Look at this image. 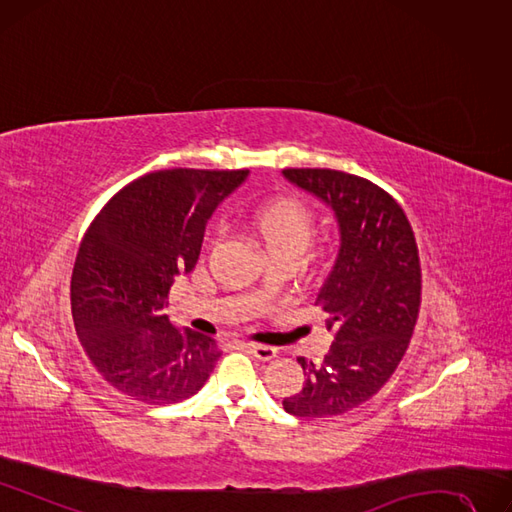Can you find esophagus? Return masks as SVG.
<instances>
[{
    "mask_svg": "<svg viewBox=\"0 0 512 512\" xmlns=\"http://www.w3.org/2000/svg\"><path fill=\"white\" fill-rule=\"evenodd\" d=\"M246 348H249V352L259 358V361H272V358L276 356V348L272 346H261V344H246Z\"/></svg>",
    "mask_w": 512,
    "mask_h": 512,
    "instance_id": "esophagus-1",
    "label": "esophagus"
}]
</instances>
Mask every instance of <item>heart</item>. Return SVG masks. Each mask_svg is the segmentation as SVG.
<instances>
[{
  "instance_id": "1",
  "label": "heart",
  "mask_w": 512,
  "mask_h": 512,
  "mask_svg": "<svg viewBox=\"0 0 512 512\" xmlns=\"http://www.w3.org/2000/svg\"><path fill=\"white\" fill-rule=\"evenodd\" d=\"M251 225L266 240L272 255L285 251L306 253L314 238V215L297 200H276L257 208L251 215ZM225 236V225L217 223L208 244H217Z\"/></svg>"
}]
</instances>
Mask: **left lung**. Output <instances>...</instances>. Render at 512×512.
<instances>
[{"label":"left lung","instance_id":"8db88e82","mask_svg":"<svg viewBox=\"0 0 512 512\" xmlns=\"http://www.w3.org/2000/svg\"><path fill=\"white\" fill-rule=\"evenodd\" d=\"M282 175L339 225L337 259L316 295L333 344L320 363L297 358L306 384L282 401L297 418H331L369 401L405 356L422 299L418 244L401 204L375 183L331 168Z\"/></svg>","mask_w":512,"mask_h":512}]
</instances>
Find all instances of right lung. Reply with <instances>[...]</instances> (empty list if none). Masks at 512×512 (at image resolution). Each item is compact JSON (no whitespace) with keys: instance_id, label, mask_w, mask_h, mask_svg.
I'll return each instance as SVG.
<instances>
[{"instance_id":"1","label":"right lung","mask_w":512,"mask_h":512,"mask_svg":"<svg viewBox=\"0 0 512 512\" xmlns=\"http://www.w3.org/2000/svg\"><path fill=\"white\" fill-rule=\"evenodd\" d=\"M249 170H156L94 217L71 274V314L97 371L130 399L173 405L194 396L221 356L215 339L173 327L164 308L192 272L206 221Z\"/></svg>"}]
</instances>
